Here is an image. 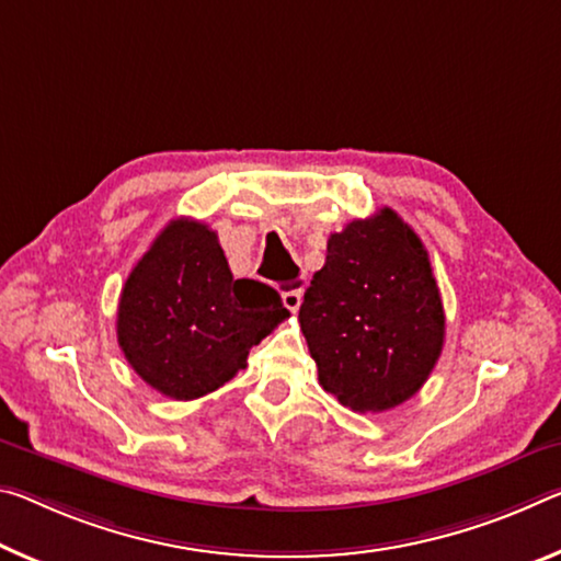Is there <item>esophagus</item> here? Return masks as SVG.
I'll list each match as a JSON object with an SVG mask.
<instances>
[{"instance_id":"esophagus-1","label":"esophagus","mask_w":561,"mask_h":561,"mask_svg":"<svg viewBox=\"0 0 561 561\" xmlns=\"http://www.w3.org/2000/svg\"><path fill=\"white\" fill-rule=\"evenodd\" d=\"M301 297H305V289H301V287L282 291V301H284V307L289 309V312H297L299 305H301Z\"/></svg>"}]
</instances>
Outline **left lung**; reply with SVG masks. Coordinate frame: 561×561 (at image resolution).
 <instances>
[{
	"instance_id": "1",
	"label": "left lung",
	"mask_w": 561,
	"mask_h": 561,
	"mask_svg": "<svg viewBox=\"0 0 561 561\" xmlns=\"http://www.w3.org/2000/svg\"><path fill=\"white\" fill-rule=\"evenodd\" d=\"M319 385L352 412H387L420 392L444 344L430 254L394 209L354 219L327 242L299 307Z\"/></svg>"
}]
</instances>
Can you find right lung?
Masks as SVG:
<instances>
[{"label":"right lung","mask_w":561,"mask_h":561,"mask_svg":"<svg viewBox=\"0 0 561 561\" xmlns=\"http://www.w3.org/2000/svg\"><path fill=\"white\" fill-rule=\"evenodd\" d=\"M289 312L272 287L234 279L217 232L172 219L124 282L117 342L131 369L172 399L215 392Z\"/></svg>","instance_id":"add662e5"}]
</instances>
